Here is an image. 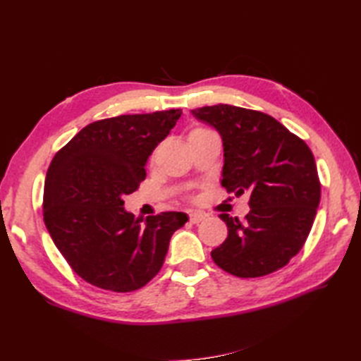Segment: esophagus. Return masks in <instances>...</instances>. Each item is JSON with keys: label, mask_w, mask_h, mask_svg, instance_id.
Here are the masks:
<instances>
[{"label": "esophagus", "mask_w": 361, "mask_h": 361, "mask_svg": "<svg viewBox=\"0 0 361 361\" xmlns=\"http://www.w3.org/2000/svg\"><path fill=\"white\" fill-rule=\"evenodd\" d=\"M204 219H206V216H204V214H202V212H192V214H189L190 224H200V221H203Z\"/></svg>", "instance_id": "1"}]
</instances>
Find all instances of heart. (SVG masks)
Instances as JSON below:
<instances>
[{"label": "heart", "instance_id": "obj_1", "mask_svg": "<svg viewBox=\"0 0 361 361\" xmlns=\"http://www.w3.org/2000/svg\"><path fill=\"white\" fill-rule=\"evenodd\" d=\"M209 132H212V130H209V128H204V127H197V128H194V130H192V132L189 133V137H192V136H195V135L209 133Z\"/></svg>", "mask_w": 361, "mask_h": 361}]
</instances>
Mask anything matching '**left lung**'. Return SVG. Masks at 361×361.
I'll return each instance as SVG.
<instances>
[{
  "instance_id": "left-lung-1",
  "label": "left lung",
  "mask_w": 361,
  "mask_h": 361,
  "mask_svg": "<svg viewBox=\"0 0 361 361\" xmlns=\"http://www.w3.org/2000/svg\"><path fill=\"white\" fill-rule=\"evenodd\" d=\"M224 140L221 186L250 192L243 221L228 214L226 240L211 251L221 270L260 278L286 267L304 247L317 216L321 183L304 140L262 111L226 104L190 110Z\"/></svg>"
}]
</instances>
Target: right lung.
Wrapping results in <instances>:
<instances>
[{"mask_svg":"<svg viewBox=\"0 0 361 361\" xmlns=\"http://www.w3.org/2000/svg\"><path fill=\"white\" fill-rule=\"evenodd\" d=\"M181 110L121 114L83 127L52 158L43 220L73 271L102 290L127 293L150 282L185 212L135 219L124 195L145 178V163Z\"/></svg>","mask_w":361,"mask_h":361,"instance_id":"add662e5","label":"right lung"}]
</instances>
